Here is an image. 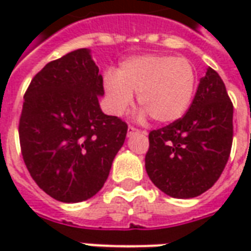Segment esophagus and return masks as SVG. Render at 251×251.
Listing matches in <instances>:
<instances>
[{
    "label": "esophagus",
    "instance_id": "esophagus-1",
    "mask_svg": "<svg viewBox=\"0 0 251 251\" xmlns=\"http://www.w3.org/2000/svg\"><path fill=\"white\" fill-rule=\"evenodd\" d=\"M136 133H140V130L136 129L134 126H129V127H127V137L133 136V134H136Z\"/></svg>",
    "mask_w": 251,
    "mask_h": 251
}]
</instances>
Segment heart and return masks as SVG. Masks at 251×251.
<instances>
[{
	"mask_svg": "<svg viewBox=\"0 0 251 251\" xmlns=\"http://www.w3.org/2000/svg\"><path fill=\"white\" fill-rule=\"evenodd\" d=\"M104 90L110 110L122 115L138 94L144 106L141 117L149 113L160 124L180 120L194 99L198 75L185 57L172 55H140L121 63L117 74H104Z\"/></svg>",
	"mask_w": 251,
	"mask_h": 251,
	"instance_id": "1",
	"label": "heart"
}]
</instances>
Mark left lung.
Returning a JSON list of instances; mask_svg holds the SVG:
<instances>
[{
	"label": "left lung",
	"instance_id": "1",
	"mask_svg": "<svg viewBox=\"0 0 251 251\" xmlns=\"http://www.w3.org/2000/svg\"><path fill=\"white\" fill-rule=\"evenodd\" d=\"M232 144V103L211 67L183 118L149 133L145 169L152 183L177 199L199 196L221 177Z\"/></svg>",
	"mask_w": 251,
	"mask_h": 251
}]
</instances>
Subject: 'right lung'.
<instances>
[{"label": "right lung", "mask_w": 251, "mask_h": 251, "mask_svg": "<svg viewBox=\"0 0 251 251\" xmlns=\"http://www.w3.org/2000/svg\"><path fill=\"white\" fill-rule=\"evenodd\" d=\"M103 94V77L87 48L48 63L25 93L23 158L36 184L59 201L93 198L125 142L127 125L100 110Z\"/></svg>", "instance_id": "right-lung-1"}]
</instances>
